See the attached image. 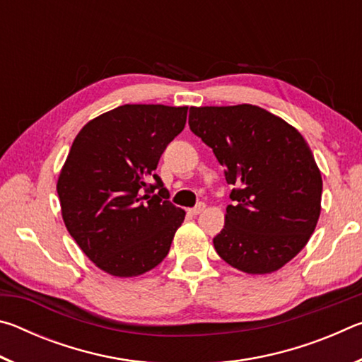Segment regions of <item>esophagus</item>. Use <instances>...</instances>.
I'll list each match as a JSON object with an SVG mask.
<instances>
[{"label":"esophagus","instance_id":"esophagus-1","mask_svg":"<svg viewBox=\"0 0 362 362\" xmlns=\"http://www.w3.org/2000/svg\"><path fill=\"white\" fill-rule=\"evenodd\" d=\"M206 211V204L204 203H199V204H196L193 209H189V212L193 214V216H199V214H203Z\"/></svg>","mask_w":362,"mask_h":362}]
</instances>
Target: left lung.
<instances>
[{"label": "left lung", "instance_id": "left-lung-1", "mask_svg": "<svg viewBox=\"0 0 362 362\" xmlns=\"http://www.w3.org/2000/svg\"><path fill=\"white\" fill-rule=\"evenodd\" d=\"M188 124L235 185L214 238L217 254L243 273L278 272L306 246L321 214V170L306 140L250 103L192 107Z\"/></svg>", "mask_w": 362, "mask_h": 362}]
</instances>
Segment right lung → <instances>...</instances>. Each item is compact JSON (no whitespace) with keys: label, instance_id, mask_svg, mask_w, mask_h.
<instances>
[{"label":"right lung","instance_id":"right-lung-1","mask_svg":"<svg viewBox=\"0 0 362 362\" xmlns=\"http://www.w3.org/2000/svg\"><path fill=\"white\" fill-rule=\"evenodd\" d=\"M187 112L127 103L86 122L73 140L57 180L60 212L79 249L112 276L158 267L183 223L185 211L169 203L155 170Z\"/></svg>","mask_w":362,"mask_h":362}]
</instances>
